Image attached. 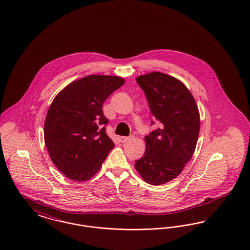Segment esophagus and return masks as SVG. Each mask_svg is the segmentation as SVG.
Masks as SVG:
<instances>
[{
    "mask_svg": "<svg viewBox=\"0 0 250 250\" xmlns=\"http://www.w3.org/2000/svg\"><path fill=\"white\" fill-rule=\"evenodd\" d=\"M133 138H134L133 135H131L129 137H122V138H121V141H122V142H126V141H129V140H132Z\"/></svg>",
    "mask_w": 250,
    "mask_h": 250,
    "instance_id": "obj_1",
    "label": "esophagus"
}]
</instances>
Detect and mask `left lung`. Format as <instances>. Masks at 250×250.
Returning a JSON list of instances; mask_svg holds the SVG:
<instances>
[{"instance_id":"obj_1","label":"left lung","mask_w":250,"mask_h":250,"mask_svg":"<svg viewBox=\"0 0 250 250\" xmlns=\"http://www.w3.org/2000/svg\"><path fill=\"white\" fill-rule=\"evenodd\" d=\"M159 127L145 137L146 150L135 168L151 185L174 180L195 150L200 131L196 102L180 80L162 72L137 78ZM154 122L151 121V125Z\"/></svg>"}]
</instances>
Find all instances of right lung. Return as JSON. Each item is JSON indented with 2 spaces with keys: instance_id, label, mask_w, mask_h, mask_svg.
Returning a JSON list of instances; mask_svg holds the SVG:
<instances>
[{
  "instance_id": "obj_1",
  "label": "right lung",
  "mask_w": 250,
  "mask_h": 250,
  "mask_svg": "<svg viewBox=\"0 0 250 250\" xmlns=\"http://www.w3.org/2000/svg\"><path fill=\"white\" fill-rule=\"evenodd\" d=\"M124 83L118 76L89 75L70 83L53 100L44 142L52 162L70 180L91 179L114 147L102 105Z\"/></svg>"
}]
</instances>
